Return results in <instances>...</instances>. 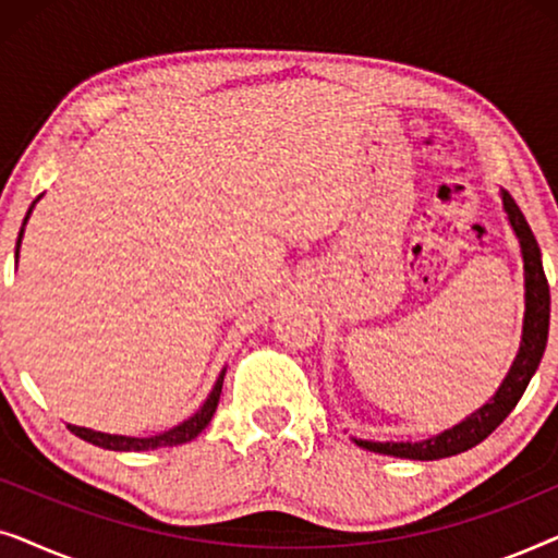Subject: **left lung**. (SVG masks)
<instances>
[{"label": "left lung", "instance_id": "left-lung-1", "mask_svg": "<svg viewBox=\"0 0 558 558\" xmlns=\"http://www.w3.org/2000/svg\"><path fill=\"white\" fill-rule=\"evenodd\" d=\"M502 210L510 228H513L518 243H521L523 256V330H521V345L510 363V371L502 378L490 399L483 407L464 416L460 424L449 426V429L434 434L429 439L422 441H373V439H355L357 447L368 449V452L401 457V460H441V457H452L460 452H468L480 441L490 437L498 429L515 403L521 401L525 386L531 384L533 373H536L541 357H544L546 340H548V317H551V294H548V281L544 274V264H541V248L533 235L531 226L525 223L521 208H518L513 197L506 190H500Z\"/></svg>", "mask_w": 558, "mask_h": 558}]
</instances>
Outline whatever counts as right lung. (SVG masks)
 <instances>
[{
    "mask_svg": "<svg viewBox=\"0 0 558 558\" xmlns=\"http://www.w3.org/2000/svg\"><path fill=\"white\" fill-rule=\"evenodd\" d=\"M40 197H37V201H40ZM37 201H33V205H29V210H27V216H25V223H22V228H20L17 248H14V258H20L22 233H25L29 213H33ZM223 376H226V368L218 373V378H216V384H213V388H210L208 399L203 401V407L197 409L193 416H187L185 422H180L178 426H172V429H167L162 434H155V437H124V434H106V432L86 429V426H75V424H68V429H71L75 437L86 439V441H90V445H96V447L113 449V452H147V449H162V447L185 445V441H193L197 434H201L205 426L210 424V418H213V414H216V409H218L220 391H223Z\"/></svg>",
    "mask_w": 558,
    "mask_h": 558,
    "instance_id": "obj_1",
    "label": "right lung"
}]
</instances>
